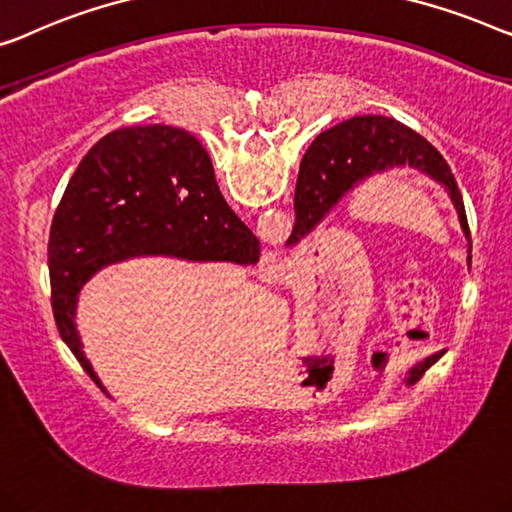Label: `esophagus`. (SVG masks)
Here are the masks:
<instances>
[{
  "mask_svg": "<svg viewBox=\"0 0 512 512\" xmlns=\"http://www.w3.org/2000/svg\"><path fill=\"white\" fill-rule=\"evenodd\" d=\"M272 265H277V258H274V261H272Z\"/></svg>",
  "mask_w": 512,
  "mask_h": 512,
  "instance_id": "obj_1",
  "label": "esophagus"
}]
</instances>
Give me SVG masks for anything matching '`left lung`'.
<instances>
[{
  "label": "left lung",
  "mask_w": 512,
  "mask_h": 512,
  "mask_svg": "<svg viewBox=\"0 0 512 512\" xmlns=\"http://www.w3.org/2000/svg\"><path fill=\"white\" fill-rule=\"evenodd\" d=\"M411 168L439 184L453 203L459 228L466 238V263L471 265V233L466 224L462 194L446 159L402 122L383 115H355L335 127L325 129L307 147L295 184V228L288 247L298 244L328 217L339 201L388 170ZM443 355H427L406 374L404 383L413 385Z\"/></svg>",
  "instance_id": "left-lung-1"
}]
</instances>
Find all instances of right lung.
Listing matches in <instances>:
<instances>
[{"mask_svg": "<svg viewBox=\"0 0 512 512\" xmlns=\"http://www.w3.org/2000/svg\"><path fill=\"white\" fill-rule=\"evenodd\" d=\"M140 256L238 265L261 256V242L221 196L205 147L166 124L103 136L71 175L50 226L57 330L101 390L78 335V293L99 270Z\"/></svg>", "mask_w": 512, "mask_h": 512, "instance_id": "add662e5", "label": "right lung"}]
</instances>
